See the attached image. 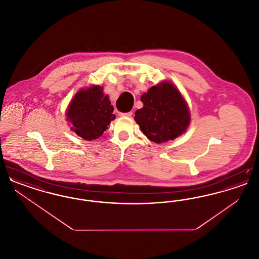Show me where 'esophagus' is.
<instances>
[{
  "instance_id": "obj_1",
  "label": "esophagus",
  "mask_w": 259,
  "mask_h": 259,
  "mask_svg": "<svg viewBox=\"0 0 259 259\" xmlns=\"http://www.w3.org/2000/svg\"><path fill=\"white\" fill-rule=\"evenodd\" d=\"M133 114L132 111H128V112H118V115L120 116H131Z\"/></svg>"
}]
</instances>
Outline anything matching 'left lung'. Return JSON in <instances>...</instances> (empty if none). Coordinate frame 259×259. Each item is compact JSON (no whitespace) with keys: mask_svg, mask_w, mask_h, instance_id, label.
<instances>
[{"mask_svg":"<svg viewBox=\"0 0 259 259\" xmlns=\"http://www.w3.org/2000/svg\"><path fill=\"white\" fill-rule=\"evenodd\" d=\"M144 107L135 112V121L151 142L161 144L184 134L190 113L178 88L169 81L150 87L141 97Z\"/></svg>","mask_w":259,"mask_h":259,"instance_id":"1","label":"left lung"}]
</instances>
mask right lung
Wrapping results in <instances>:
<instances>
[{"label": "right lung", "instance_id": "add662e5", "mask_svg": "<svg viewBox=\"0 0 259 259\" xmlns=\"http://www.w3.org/2000/svg\"><path fill=\"white\" fill-rule=\"evenodd\" d=\"M112 112L113 107L109 96L103 93V87L92 85L74 95L66 115L76 135L92 141L101 137L115 118Z\"/></svg>", "mask_w": 259, "mask_h": 259}]
</instances>
